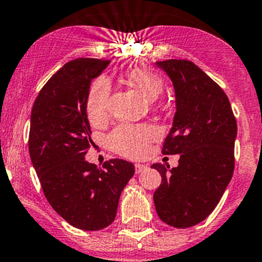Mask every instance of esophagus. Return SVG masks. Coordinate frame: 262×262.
I'll return each instance as SVG.
<instances>
[{
	"mask_svg": "<svg viewBox=\"0 0 262 262\" xmlns=\"http://www.w3.org/2000/svg\"><path fill=\"white\" fill-rule=\"evenodd\" d=\"M147 166L145 164H136V173H142L144 172V170H147Z\"/></svg>",
	"mask_w": 262,
	"mask_h": 262,
	"instance_id": "34e87169",
	"label": "esophagus"
}]
</instances>
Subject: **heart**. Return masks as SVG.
Masks as SVG:
<instances>
[{
  "mask_svg": "<svg viewBox=\"0 0 262 262\" xmlns=\"http://www.w3.org/2000/svg\"><path fill=\"white\" fill-rule=\"evenodd\" d=\"M126 78L148 100H156L163 92L162 79L147 69H133L126 74ZM110 93L112 85L105 76H100L93 81L86 99V112L90 119L101 120L105 117ZM156 137L157 129L153 126L123 124L109 134L108 144L120 156L138 158L147 152L148 145Z\"/></svg>",
  "mask_w": 262,
  "mask_h": 262,
  "instance_id": "heart-1",
  "label": "heart"
}]
</instances>
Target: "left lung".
<instances>
[{
	"label": "left lung",
	"instance_id": "left-lung-1",
	"mask_svg": "<svg viewBox=\"0 0 262 262\" xmlns=\"http://www.w3.org/2000/svg\"><path fill=\"white\" fill-rule=\"evenodd\" d=\"M157 66L176 92L173 126L162 153L181 157L176 168L152 166L162 176L153 200L162 221L187 228L210 216L232 178L237 123L221 86L193 62L170 59Z\"/></svg>",
	"mask_w": 262,
	"mask_h": 262
}]
</instances>
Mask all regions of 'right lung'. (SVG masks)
Returning <instances> with one entry per match:
<instances>
[{"label": "right lung", "mask_w": 262, "mask_h": 262, "mask_svg": "<svg viewBox=\"0 0 262 262\" xmlns=\"http://www.w3.org/2000/svg\"><path fill=\"white\" fill-rule=\"evenodd\" d=\"M110 60L66 62L38 93L31 112L29 152L46 200L66 222L98 231L114 221L119 197L134 166L109 159L103 167L85 161L93 143L86 114L90 82Z\"/></svg>", "instance_id": "add662e5"}]
</instances>
